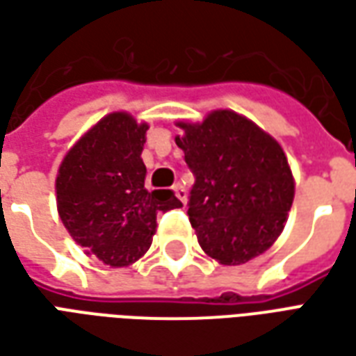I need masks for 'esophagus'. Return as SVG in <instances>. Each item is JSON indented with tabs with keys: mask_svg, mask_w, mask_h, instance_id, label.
Instances as JSON below:
<instances>
[{
	"mask_svg": "<svg viewBox=\"0 0 356 356\" xmlns=\"http://www.w3.org/2000/svg\"><path fill=\"white\" fill-rule=\"evenodd\" d=\"M173 191H175V196H177L179 200L183 202L185 204L186 202V191H185V186L183 185H175L173 186Z\"/></svg>",
	"mask_w": 356,
	"mask_h": 356,
	"instance_id": "esophagus-1",
	"label": "esophagus"
}]
</instances>
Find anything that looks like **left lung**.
Listing matches in <instances>:
<instances>
[{"instance_id":"left-lung-1","label":"left lung","mask_w":356,"mask_h":356,"mask_svg":"<svg viewBox=\"0 0 356 356\" xmlns=\"http://www.w3.org/2000/svg\"><path fill=\"white\" fill-rule=\"evenodd\" d=\"M175 137L193 171L188 219L202 250L223 265L263 254L282 232L293 202L286 154L270 135L231 110Z\"/></svg>"}]
</instances>
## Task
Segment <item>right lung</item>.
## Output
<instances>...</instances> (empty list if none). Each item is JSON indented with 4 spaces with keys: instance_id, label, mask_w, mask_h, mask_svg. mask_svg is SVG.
<instances>
[{
    "instance_id": "obj_1",
    "label": "right lung",
    "mask_w": 356,
    "mask_h": 356,
    "mask_svg": "<svg viewBox=\"0 0 356 356\" xmlns=\"http://www.w3.org/2000/svg\"><path fill=\"white\" fill-rule=\"evenodd\" d=\"M147 129L125 112L108 114L58 170V216L70 236L110 267L137 261L152 244L156 216L183 206L173 191L145 188Z\"/></svg>"
}]
</instances>
